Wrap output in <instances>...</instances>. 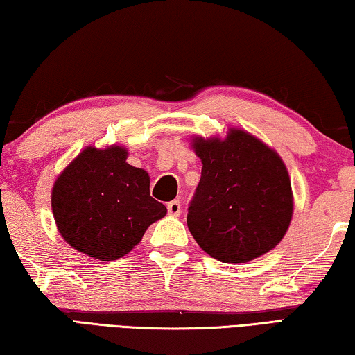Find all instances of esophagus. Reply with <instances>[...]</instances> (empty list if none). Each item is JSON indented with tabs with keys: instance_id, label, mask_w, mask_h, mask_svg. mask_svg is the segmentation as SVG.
<instances>
[{
	"instance_id": "obj_1",
	"label": "esophagus",
	"mask_w": 355,
	"mask_h": 355,
	"mask_svg": "<svg viewBox=\"0 0 355 355\" xmlns=\"http://www.w3.org/2000/svg\"><path fill=\"white\" fill-rule=\"evenodd\" d=\"M167 213L171 216H180V213H182V205H180V202L172 200L167 203Z\"/></svg>"
}]
</instances>
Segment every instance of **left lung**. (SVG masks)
<instances>
[{"label":"left lung","mask_w":355,"mask_h":355,"mask_svg":"<svg viewBox=\"0 0 355 355\" xmlns=\"http://www.w3.org/2000/svg\"><path fill=\"white\" fill-rule=\"evenodd\" d=\"M202 177L188 209V228L202 250L222 263L268 254L291 224V180L280 155L249 131L192 136Z\"/></svg>","instance_id":"left-lung-1"}]
</instances>
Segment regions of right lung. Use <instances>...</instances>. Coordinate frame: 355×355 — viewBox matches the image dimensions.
I'll use <instances>...</instances> for the list:
<instances>
[{
	"mask_svg": "<svg viewBox=\"0 0 355 355\" xmlns=\"http://www.w3.org/2000/svg\"><path fill=\"white\" fill-rule=\"evenodd\" d=\"M123 146H87L59 173L51 209L59 235L81 254L101 261L133 250L167 208L150 196L147 171L127 163Z\"/></svg>",
	"mask_w": 355,
	"mask_h": 355,
	"instance_id": "1",
	"label": "right lung"
}]
</instances>
